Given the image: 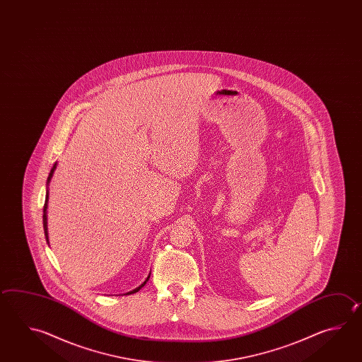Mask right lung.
Returning a JSON list of instances; mask_svg holds the SVG:
<instances>
[{"label": "right lung", "instance_id": "right-lung-1", "mask_svg": "<svg viewBox=\"0 0 362 362\" xmlns=\"http://www.w3.org/2000/svg\"><path fill=\"white\" fill-rule=\"evenodd\" d=\"M56 163L54 164V166H52V169H51V171H49V175H48L47 177V185L48 183H49V180H51V177H52V175H54V171H55L56 169ZM47 202H48V191L46 192V202H45V206H43V229H45V235H46V240L48 242V232H47ZM148 279H150V275L147 276V279L144 280V283L141 284V286H138V288H136V289H133L132 292H128L127 294H132V293H136V292H138L142 286H144V284L148 281Z\"/></svg>", "mask_w": 362, "mask_h": 362}]
</instances>
